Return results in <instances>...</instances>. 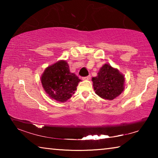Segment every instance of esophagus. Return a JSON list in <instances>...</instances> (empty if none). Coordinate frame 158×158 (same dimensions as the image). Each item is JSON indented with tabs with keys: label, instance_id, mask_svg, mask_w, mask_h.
I'll return each mask as SVG.
<instances>
[{
	"label": "esophagus",
	"instance_id": "obj_1",
	"mask_svg": "<svg viewBox=\"0 0 158 158\" xmlns=\"http://www.w3.org/2000/svg\"><path fill=\"white\" fill-rule=\"evenodd\" d=\"M90 79V76H87V77H84L82 78L83 80H89Z\"/></svg>",
	"mask_w": 158,
	"mask_h": 158
}]
</instances>
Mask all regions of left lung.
<instances>
[{"label":"left lung","instance_id":"1","mask_svg":"<svg viewBox=\"0 0 158 158\" xmlns=\"http://www.w3.org/2000/svg\"><path fill=\"white\" fill-rule=\"evenodd\" d=\"M92 81L96 94L105 100H114L124 90V75L108 64L102 67Z\"/></svg>","mask_w":158,"mask_h":158}]
</instances>
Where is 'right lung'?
Wrapping results in <instances>:
<instances>
[{
  "label": "right lung",
  "instance_id": "1",
  "mask_svg": "<svg viewBox=\"0 0 158 158\" xmlns=\"http://www.w3.org/2000/svg\"><path fill=\"white\" fill-rule=\"evenodd\" d=\"M81 81L75 74L69 72L65 60L58 61L45 69L41 77V82L48 95L60 102L70 98Z\"/></svg>",
  "mask_w": 158,
  "mask_h": 158
}]
</instances>
